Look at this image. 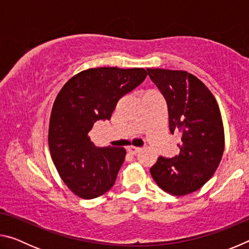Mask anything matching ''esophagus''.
<instances>
[{"label": "esophagus", "instance_id": "1", "mask_svg": "<svg viewBox=\"0 0 249 249\" xmlns=\"http://www.w3.org/2000/svg\"><path fill=\"white\" fill-rule=\"evenodd\" d=\"M127 150L129 151L130 154L132 155H136L137 153H140V151L142 150V148L141 147H135V146H129L128 148H127Z\"/></svg>", "mask_w": 249, "mask_h": 249}]
</instances>
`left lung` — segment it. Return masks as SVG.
<instances>
[{
  "mask_svg": "<svg viewBox=\"0 0 249 249\" xmlns=\"http://www.w3.org/2000/svg\"><path fill=\"white\" fill-rule=\"evenodd\" d=\"M147 72L166 99L170 133L181 134L179 155L160 156L150 175L167 193L189 195L203 187L221 162L225 137L220 108L205 84L187 71Z\"/></svg>",
  "mask_w": 249,
  "mask_h": 249,
  "instance_id": "obj_1",
  "label": "left lung"
}]
</instances>
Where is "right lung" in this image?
<instances>
[{
  "mask_svg": "<svg viewBox=\"0 0 249 249\" xmlns=\"http://www.w3.org/2000/svg\"><path fill=\"white\" fill-rule=\"evenodd\" d=\"M145 69L101 67L83 70L67 81L52 109L48 144L59 176L82 199L104 195L114 184L126 150L96 148L88 133L109 120L122 96L144 81Z\"/></svg>",
  "mask_w": 249,
  "mask_h": 249,
  "instance_id": "obj_1",
  "label": "right lung"
}]
</instances>
